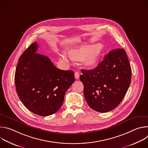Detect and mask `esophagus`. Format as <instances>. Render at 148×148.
<instances>
[{
    "label": "esophagus",
    "instance_id": "obj_1",
    "mask_svg": "<svg viewBox=\"0 0 148 148\" xmlns=\"http://www.w3.org/2000/svg\"><path fill=\"white\" fill-rule=\"evenodd\" d=\"M74 76H75V78H76V79H79V73H78V72H77V71H76L75 73V74H74Z\"/></svg>",
    "mask_w": 148,
    "mask_h": 148
}]
</instances>
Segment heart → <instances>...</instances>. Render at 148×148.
Listing matches in <instances>:
<instances>
[{"instance_id": "1", "label": "heart", "mask_w": 148, "mask_h": 148, "mask_svg": "<svg viewBox=\"0 0 148 148\" xmlns=\"http://www.w3.org/2000/svg\"><path fill=\"white\" fill-rule=\"evenodd\" d=\"M101 47L99 45H97L94 46L86 47L81 48L78 50L73 51L71 56L75 60H80L86 57L84 59V62L87 66L91 67L95 65L101 55ZM62 58L67 60V58L65 55L62 56Z\"/></svg>"}]
</instances>
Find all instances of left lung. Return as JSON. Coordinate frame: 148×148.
Here are the masks:
<instances>
[{
	"label": "left lung",
	"mask_w": 148,
	"mask_h": 148,
	"mask_svg": "<svg viewBox=\"0 0 148 148\" xmlns=\"http://www.w3.org/2000/svg\"><path fill=\"white\" fill-rule=\"evenodd\" d=\"M79 79L88 105L99 112L113 110L124 98L131 81V67L124 49L113 50L92 70H81Z\"/></svg>",
	"instance_id": "obj_1"
}]
</instances>
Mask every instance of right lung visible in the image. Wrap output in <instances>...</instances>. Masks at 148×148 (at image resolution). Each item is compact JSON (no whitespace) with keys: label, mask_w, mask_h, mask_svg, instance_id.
<instances>
[{"label":"right lung","mask_w":148,"mask_h":148,"mask_svg":"<svg viewBox=\"0 0 148 148\" xmlns=\"http://www.w3.org/2000/svg\"><path fill=\"white\" fill-rule=\"evenodd\" d=\"M37 48L35 42L21 55L14 82L25 106L36 115L46 116L61 108L75 77L73 71L57 69L49 57L37 53Z\"/></svg>","instance_id":"obj_1"}]
</instances>
